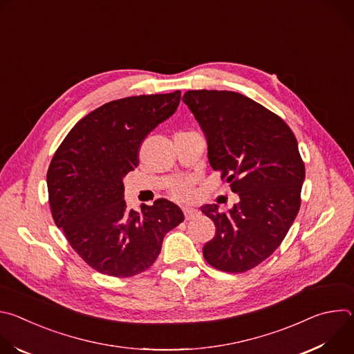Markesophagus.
I'll use <instances>...</instances> for the list:
<instances>
[{"label": "esophagus", "mask_w": 354, "mask_h": 354, "mask_svg": "<svg viewBox=\"0 0 354 354\" xmlns=\"http://www.w3.org/2000/svg\"><path fill=\"white\" fill-rule=\"evenodd\" d=\"M183 214H185V218L186 220H193L198 216V212L196 209H190V207H185L183 209Z\"/></svg>", "instance_id": "esophagus-1"}]
</instances>
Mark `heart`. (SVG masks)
<instances>
[{"instance_id":"b5f03b06","label":"heart","mask_w":354,"mask_h":354,"mask_svg":"<svg viewBox=\"0 0 354 354\" xmlns=\"http://www.w3.org/2000/svg\"><path fill=\"white\" fill-rule=\"evenodd\" d=\"M171 194L174 198L179 201H190L194 198V192L187 182H179L171 189Z\"/></svg>"}]
</instances>
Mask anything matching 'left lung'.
<instances>
[{
	"mask_svg": "<svg viewBox=\"0 0 354 354\" xmlns=\"http://www.w3.org/2000/svg\"><path fill=\"white\" fill-rule=\"evenodd\" d=\"M182 100L206 134L210 165L239 194L230 212L201 207L216 225L203 257L218 270L248 272L280 246L298 214L306 167L297 138L280 116L238 92L187 91Z\"/></svg>",
	"mask_w": 354,
	"mask_h": 354,
	"instance_id": "left-lung-1",
	"label": "left lung"
}]
</instances>
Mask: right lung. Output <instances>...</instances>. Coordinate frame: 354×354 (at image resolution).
Returning a JSON list of instances; mask_svg holds the SVG:
<instances>
[{"label": "right lung", "instance_id": "right-lung-1", "mask_svg": "<svg viewBox=\"0 0 354 354\" xmlns=\"http://www.w3.org/2000/svg\"><path fill=\"white\" fill-rule=\"evenodd\" d=\"M180 91L112 100L82 118L56 149L47 169L53 220L92 269L131 277L158 258L164 236L182 210L167 198L129 210L123 178L138 165L145 136L172 116Z\"/></svg>", "mask_w": 354, "mask_h": 354}]
</instances>
